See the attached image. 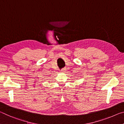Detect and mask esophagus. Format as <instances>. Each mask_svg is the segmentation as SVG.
Wrapping results in <instances>:
<instances>
[{
    "mask_svg": "<svg viewBox=\"0 0 124 124\" xmlns=\"http://www.w3.org/2000/svg\"><path fill=\"white\" fill-rule=\"evenodd\" d=\"M65 71H66V69H64L62 70V71H62V72H64Z\"/></svg>",
    "mask_w": 124,
    "mask_h": 124,
    "instance_id": "34e87169",
    "label": "esophagus"
}]
</instances>
